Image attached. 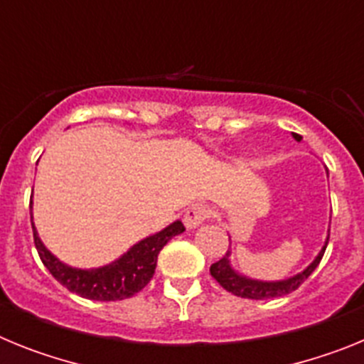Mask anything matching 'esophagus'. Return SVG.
Listing matches in <instances>:
<instances>
[{
  "instance_id": "esophagus-1",
  "label": "esophagus",
  "mask_w": 364,
  "mask_h": 364,
  "mask_svg": "<svg viewBox=\"0 0 364 364\" xmlns=\"http://www.w3.org/2000/svg\"><path fill=\"white\" fill-rule=\"evenodd\" d=\"M210 217V210L202 204H195L191 208H188L184 213V224L188 230H195L205 220V218Z\"/></svg>"
}]
</instances>
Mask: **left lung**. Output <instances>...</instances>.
Listing matches in <instances>:
<instances>
[{
    "instance_id": "8db88e82",
    "label": "left lung",
    "mask_w": 364,
    "mask_h": 364,
    "mask_svg": "<svg viewBox=\"0 0 364 364\" xmlns=\"http://www.w3.org/2000/svg\"><path fill=\"white\" fill-rule=\"evenodd\" d=\"M294 138L295 140H299L301 136H299V134H294ZM328 239H330V230H328V237L326 240H324V246L321 247V252L317 253V257L311 260L310 264L302 269V272L295 273V275H291V277L288 279H282V281H259V279L246 277V275L237 272V269L233 268V264H231L230 250H228L226 255L222 257L218 262L211 264L210 272L211 275H213L215 281H217L224 290L237 295V297L257 299V301H260V299L282 297V295H288L291 294V291L297 290L299 286L306 281L311 273H314V269L319 266L321 259H323L324 255V250H326L328 246Z\"/></svg>"
}]
</instances>
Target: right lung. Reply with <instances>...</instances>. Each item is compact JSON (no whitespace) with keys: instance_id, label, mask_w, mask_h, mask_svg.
<instances>
[{"instance_id":"add662e5","label":"right lung","mask_w":364,"mask_h":364,"mask_svg":"<svg viewBox=\"0 0 364 364\" xmlns=\"http://www.w3.org/2000/svg\"><path fill=\"white\" fill-rule=\"evenodd\" d=\"M31 222L32 231H34V244H36V250L45 268L49 269L53 277L60 284L65 286L67 290L78 294L80 297L91 299V301H122V299H129L138 294L153 279L160 250L173 237L186 231L184 224L175 220L159 233L138 240L124 255H120L109 264L83 269L65 264L45 247L36 226H34V220H32V200Z\"/></svg>"}]
</instances>
